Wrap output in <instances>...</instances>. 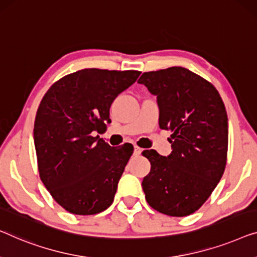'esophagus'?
<instances>
[{"label":"esophagus","mask_w":257,"mask_h":257,"mask_svg":"<svg viewBox=\"0 0 257 257\" xmlns=\"http://www.w3.org/2000/svg\"><path fill=\"white\" fill-rule=\"evenodd\" d=\"M141 152H143V150H141L140 147L135 146V155H140Z\"/></svg>","instance_id":"34e87169"}]
</instances>
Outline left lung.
Segmentation results:
<instances>
[{"instance_id": "left-lung-1", "label": "left lung", "mask_w": 257, "mask_h": 257, "mask_svg": "<svg viewBox=\"0 0 257 257\" xmlns=\"http://www.w3.org/2000/svg\"><path fill=\"white\" fill-rule=\"evenodd\" d=\"M138 82L156 96L160 128L172 132V153L144 151L151 172L144 177L147 203L172 217L197 211L217 187L227 160L228 119L209 81L183 67L146 72Z\"/></svg>"}]
</instances>
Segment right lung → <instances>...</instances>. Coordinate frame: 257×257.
<instances>
[{
  "instance_id": "right-lung-1",
  "label": "right lung",
  "mask_w": 257,
  "mask_h": 257,
  "mask_svg": "<svg viewBox=\"0 0 257 257\" xmlns=\"http://www.w3.org/2000/svg\"><path fill=\"white\" fill-rule=\"evenodd\" d=\"M140 73L77 70L52 84L39 104L33 128L39 176L70 213L96 214L113 202L133 147H111L95 135L106 128L111 104Z\"/></svg>"
}]
</instances>
